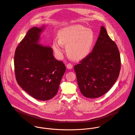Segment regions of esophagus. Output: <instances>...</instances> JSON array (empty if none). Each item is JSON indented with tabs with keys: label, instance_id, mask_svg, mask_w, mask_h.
<instances>
[{
	"label": "esophagus",
	"instance_id": "esophagus-1",
	"mask_svg": "<svg viewBox=\"0 0 135 135\" xmlns=\"http://www.w3.org/2000/svg\"><path fill=\"white\" fill-rule=\"evenodd\" d=\"M66 67L69 69H71L73 68V65L71 63H68L66 65Z\"/></svg>",
	"mask_w": 135,
	"mask_h": 135
}]
</instances>
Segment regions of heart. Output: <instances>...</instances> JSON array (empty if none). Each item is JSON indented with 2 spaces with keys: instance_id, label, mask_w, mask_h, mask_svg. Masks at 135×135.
<instances>
[{
  "instance_id": "b5f03b06",
  "label": "heart",
  "mask_w": 135,
  "mask_h": 135,
  "mask_svg": "<svg viewBox=\"0 0 135 135\" xmlns=\"http://www.w3.org/2000/svg\"><path fill=\"white\" fill-rule=\"evenodd\" d=\"M59 39L52 41L53 49L59 57L63 52V45L66 46L68 55L74 60L86 58L91 52L95 39L94 32L80 25H74L62 29Z\"/></svg>"
}]
</instances>
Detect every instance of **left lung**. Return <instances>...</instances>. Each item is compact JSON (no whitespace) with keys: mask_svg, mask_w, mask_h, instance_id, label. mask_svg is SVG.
<instances>
[{"mask_svg":"<svg viewBox=\"0 0 135 135\" xmlns=\"http://www.w3.org/2000/svg\"><path fill=\"white\" fill-rule=\"evenodd\" d=\"M120 66L117 46L101 26L93 51L74 66L81 93L89 98L104 95L118 78Z\"/></svg>","mask_w":135,"mask_h":135,"instance_id":"8db88e82","label":"left lung"}]
</instances>
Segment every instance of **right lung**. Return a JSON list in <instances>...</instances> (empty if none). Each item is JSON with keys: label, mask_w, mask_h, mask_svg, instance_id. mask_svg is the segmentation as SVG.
Returning <instances> with one entry per match:
<instances>
[{"label": "right lung", "mask_w": 135, "mask_h": 135, "mask_svg": "<svg viewBox=\"0 0 135 135\" xmlns=\"http://www.w3.org/2000/svg\"><path fill=\"white\" fill-rule=\"evenodd\" d=\"M42 29L29 30L16 48L14 65L20 86L31 96L46 101L56 95L66 68L54 58L51 48L38 44Z\"/></svg>", "instance_id": "obj_1"}]
</instances>
